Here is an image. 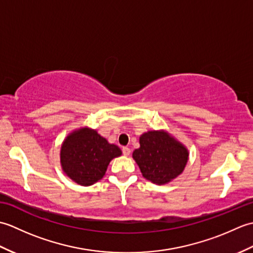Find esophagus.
Returning <instances> with one entry per match:
<instances>
[{
	"label": "esophagus",
	"instance_id": "esophagus-1",
	"mask_svg": "<svg viewBox=\"0 0 253 253\" xmlns=\"http://www.w3.org/2000/svg\"><path fill=\"white\" fill-rule=\"evenodd\" d=\"M122 150H123V154L125 155V157H128V155L130 154V149H129V148H127V147H124Z\"/></svg>",
	"mask_w": 253,
	"mask_h": 253
}]
</instances>
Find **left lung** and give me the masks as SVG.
<instances>
[{"label":"left lung","instance_id":"left-lung-1","mask_svg":"<svg viewBox=\"0 0 253 253\" xmlns=\"http://www.w3.org/2000/svg\"><path fill=\"white\" fill-rule=\"evenodd\" d=\"M140 147L132 152L144 178L155 185H166L184 171L189 151L169 131L149 130L139 138Z\"/></svg>","mask_w":253,"mask_h":253}]
</instances>
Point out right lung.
<instances>
[{
    "label": "right lung",
    "mask_w": 253,
    "mask_h": 253,
    "mask_svg": "<svg viewBox=\"0 0 253 253\" xmlns=\"http://www.w3.org/2000/svg\"><path fill=\"white\" fill-rule=\"evenodd\" d=\"M121 155L122 150L116 144L85 126L69 132L64 139L60 162L68 178L88 187L103 178L111 161Z\"/></svg>",
    "instance_id": "right-lung-1"
}]
</instances>
